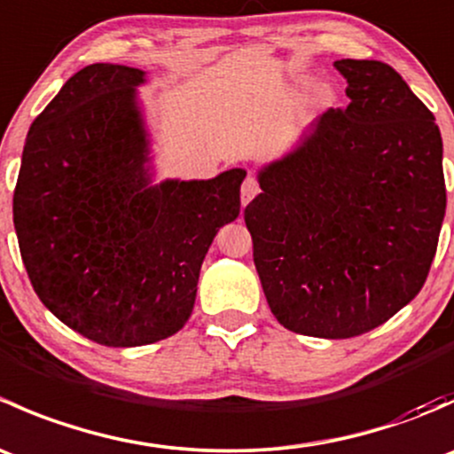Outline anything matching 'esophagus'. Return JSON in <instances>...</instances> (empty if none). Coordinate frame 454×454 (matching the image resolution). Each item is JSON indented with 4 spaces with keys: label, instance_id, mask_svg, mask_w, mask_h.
<instances>
[{
    "label": "esophagus",
    "instance_id": "34e87169",
    "mask_svg": "<svg viewBox=\"0 0 454 454\" xmlns=\"http://www.w3.org/2000/svg\"><path fill=\"white\" fill-rule=\"evenodd\" d=\"M256 195H259V182H256V177L253 173H248L246 176V180L241 182V204H248V201H253Z\"/></svg>",
    "mask_w": 454,
    "mask_h": 454
}]
</instances>
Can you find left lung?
Returning a JSON list of instances; mask_svg holds the SVG:
<instances>
[{
    "label": "left lung",
    "mask_w": 454,
    "mask_h": 454,
    "mask_svg": "<svg viewBox=\"0 0 454 454\" xmlns=\"http://www.w3.org/2000/svg\"><path fill=\"white\" fill-rule=\"evenodd\" d=\"M349 105L259 173L246 206L270 309L286 329L354 338L418 296L446 213L433 112L382 61L340 59Z\"/></svg>",
    "instance_id": "8db88e82"
}]
</instances>
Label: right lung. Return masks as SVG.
<instances>
[{
  "label": "right lung",
  "instance_id": "obj_1",
  "mask_svg": "<svg viewBox=\"0 0 454 454\" xmlns=\"http://www.w3.org/2000/svg\"><path fill=\"white\" fill-rule=\"evenodd\" d=\"M145 72L94 63L35 118L12 195L41 303L105 347L173 336L193 312L201 261L237 219L246 171L149 186L136 107Z\"/></svg>",
  "mask_w": 454,
  "mask_h": 454
}]
</instances>
